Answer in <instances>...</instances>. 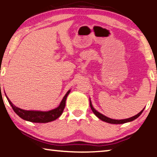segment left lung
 I'll use <instances>...</instances> for the list:
<instances>
[{
    "instance_id": "1",
    "label": "left lung",
    "mask_w": 157,
    "mask_h": 157,
    "mask_svg": "<svg viewBox=\"0 0 157 157\" xmlns=\"http://www.w3.org/2000/svg\"><path fill=\"white\" fill-rule=\"evenodd\" d=\"M89 101H90V107H91V110L93 111V112L95 114V116H96L98 118L100 119L101 121L106 122V123H111V124H123V123H129V122H131L134 121L135 119H136L137 118H139V117L140 116V114L142 113V112L144 110V109H143V110H141L140 111L139 113H137L136 116H132L131 118H126V119H122V120H116V119H112V118H108V117L105 116V115H103V114L100 113V112H98V111L95 109L94 107H93L92 105V103H91V99L89 98Z\"/></svg>"
}]
</instances>
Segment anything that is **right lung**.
Here are the masks:
<instances>
[{
    "mask_svg": "<svg viewBox=\"0 0 157 157\" xmlns=\"http://www.w3.org/2000/svg\"><path fill=\"white\" fill-rule=\"evenodd\" d=\"M71 89L68 90L66 93L64 97L61 101L59 105L57 108L53 109L52 110L47 111H34V110H24L16 107L14 105L10 100L8 98L7 99L8 100L10 105L12 106L13 110L17 115L23 120L33 122V123H49L53 121H55L59 117L62 115L63 111L66 105V100L67 98L68 95L70 94Z\"/></svg>",
    "mask_w": 157,
    "mask_h": 157,
    "instance_id": "add662e5",
    "label": "right lung"
}]
</instances>
